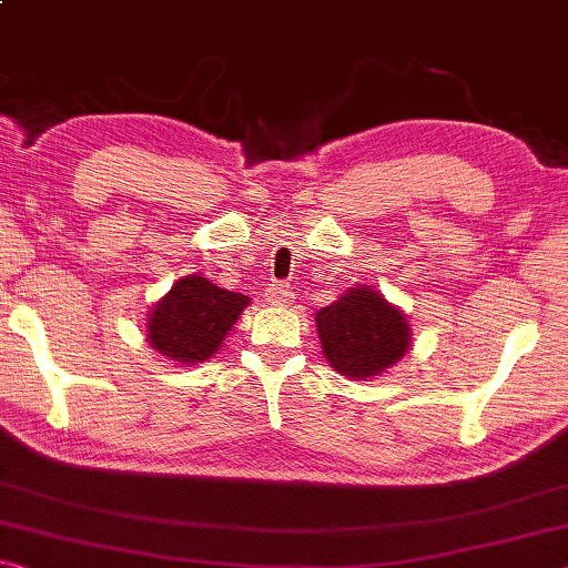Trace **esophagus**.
Instances as JSON below:
<instances>
[{
  "label": "esophagus",
  "mask_w": 568,
  "mask_h": 568,
  "mask_svg": "<svg viewBox=\"0 0 568 568\" xmlns=\"http://www.w3.org/2000/svg\"><path fill=\"white\" fill-rule=\"evenodd\" d=\"M265 301L271 303V305H287V303H291V291H287L285 285H277L275 283V285H271L265 291Z\"/></svg>",
  "instance_id": "34e87169"
}]
</instances>
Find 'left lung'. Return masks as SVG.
I'll return each mask as SVG.
<instances>
[{
  "label": "left lung",
  "mask_w": 568,
  "mask_h": 568,
  "mask_svg": "<svg viewBox=\"0 0 568 568\" xmlns=\"http://www.w3.org/2000/svg\"><path fill=\"white\" fill-rule=\"evenodd\" d=\"M315 328L325 361L351 381L376 378L410 351L408 315L373 285L348 287L321 307Z\"/></svg>",
  "instance_id": "8db88e82"
}]
</instances>
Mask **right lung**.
I'll return each mask as SVG.
<instances>
[{"instance_id":"right-lung-1","label":"right lung","mask_w":568,"mask_h":568,"mask_svg":"<svg viewBox=\"0 0 568 568\" xmlns=\"http://www.w3.org/2000/svg\"><path fill=\"white\" fill-rule=\"evenodd\" d=\"M250 297L225 291L203 275H185L152 305L145 341L152 351L180 365L205 363L223 348Z\"/></svg>"}]
</instances>
